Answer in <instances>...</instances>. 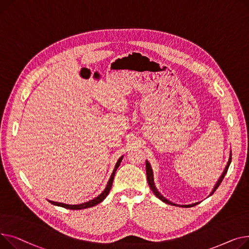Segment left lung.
I'll return each instance as SVG.
<instances>
[{
    "label": "left lung",
    "mask_w": 249,
    "mask_h": 249,
    "mask_svg": "<svg viewBox=\"0 0 249 249\" xmlns=\"http://www.w3.org/2000/svg\"><path fill=\"white\" fill-rule=\"evenodd\" d=\"M231 152H230V156H229V160H228V163H227V165H226V167H225V169H224V172L222 173V175H221V177L219 178V180L217 181V183H216V185H215V187H214V189L212 190V192H211V194L210 195H212L215 191H216V189L219 187V185L221 184V182H222V180L224 179V177H225V175H226V173H227V171H228V168H229V165H230V163H231ZM145 169H147V180H148V183H149V186H150V188H151V190L152 191L154 192V194L160 199V200H162L163 202H165V203H167V204H170V205H174V206H176L177 204H175V203H172L171 201H169V200H167L164 196H162L160 195V193L157 190V188H156V186H155V183H154V175H153V170H152V167H151V165H150V163L148 162V160H145ZM198 203H194V204H190V205H182V207H186V208H189V207H193V206H195V205H197ZM177 206H179V205H177Z\"/></svg>",
    "instance_id": "obj_1"
}]
</instances>
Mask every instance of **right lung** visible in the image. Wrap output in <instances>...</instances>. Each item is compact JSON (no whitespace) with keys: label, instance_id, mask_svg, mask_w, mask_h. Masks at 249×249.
I'll use <instances>...</instances> for the list:
<instances>
[{"label":"right lung","instance_id":"right-lung-1","mask_svg":"<svg viewBox=\"0 0 249 249\" xmlns=\"http://www.w3.org/2000/svg\"><path fill=\"white\" fill-rule=\"evenodd\" d=\"M123 160V157H121L118 160V163H116L115 167H114V170L111 174V176L108 180V183L107 185V188L105 189V191L102 192L99 196H97L96 198H94L93 200H90L89 202H86V203H82V204H78V205H68V204H64V203H58V202H53V201H49L51 204H53V205H56V206H60V207H63V208H67V209H70V210H81V209H86V208H90V207H93L95 205H97V204H99L100 202L104 201L106 199V197L108 195L110 189H111V186H112V182H113V178H114V175H115V172L116 170H118V168L120 167L121 165V162Z\"/></svg>","mask_w":249,"mask_h":249}]
</instances>
